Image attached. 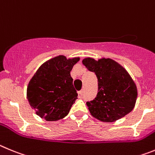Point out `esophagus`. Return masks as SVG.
<instances>
[{
    "label": "esophagus",
    "mask_w": 155,
    "mask_h": 155,
    "mask_svg": "<svg viewBox=\"0 0 155 155\" xmlns=\"http://www.w3.org/2000/svg\"><path fill=\"white\" fill-rule=\"evenodd\" d=\"M78 97L79 98H82L83 97V91L78 92Z\"/></svg>",
    "instance_id": "1"
}]
</instances>
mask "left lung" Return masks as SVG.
<instances>
[{"label":"left lung","instance_id":"obj_1","mask_svg":"<svg viewBox=\"0 0 155 155\" xmlns=\"http://www.w3.org/2000/svg\"><path fill=\"white\" fill-rule=\"evenodd\" d=\"M82 62L98 79L97 97L86 103L93 117L111 123L131 112L136 104L137 89L127 71L110 58L96 60L87 57Z\"/></svg>","mask_w":155,"mask_h":155}]
</instances>
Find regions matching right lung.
Instances as JSON below:
<instances>
[{
    "label": "right lung",
    "mask_w": 155,
    "mask_h": 155,
    "mask_svg": "<svg viewBox=\"0 0 155 155\" xmlns=\"http://www.w3.org/2000/svg\"><path fill=\"white\" fill-rule=\"evenodd\" d=\"M79 59L59 55L37 69L28 84L27 99L38 117L46 121H56L69 114L77 99L70 72Z\"/></svg>",
    "instance_id": "obj_1"
}]
</instances>
